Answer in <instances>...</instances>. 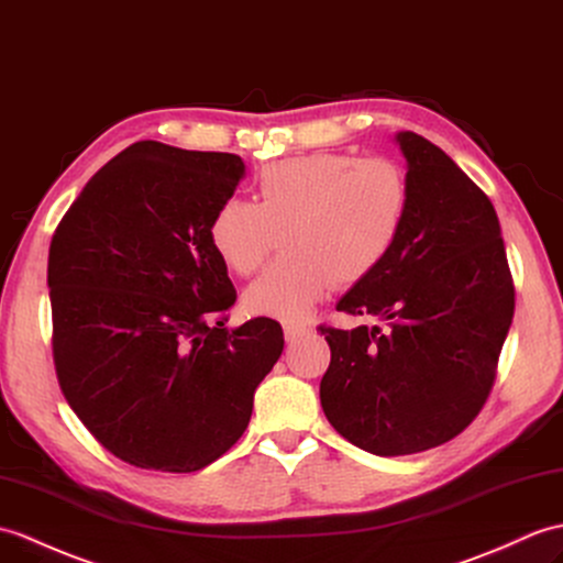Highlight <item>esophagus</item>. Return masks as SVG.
<instances>
[{"label": "esophagus", "mask_w": 563, "mask_h": 563, "mask_svg": "<svg viewBox=\"0 0 563 563\" xmlns=\"http://www.w3.org/2000/svg\"><path fill=\"white\" fill-rule=\"evenodd\" d=\"M283 333H285V341L287 343H297L299 338H305L309 333V329H307V325H302V323H285L283 325Z\"/></svg>", "instance_id": "obj_1"}]
</instances>
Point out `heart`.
Masks as SVG:
<instances>
[{
	"instance_id": "heart-1",
	"label": "heart",
	"mask_w": 563,
	"mask_h": 563,
	"mask_svg": "<svg viewBox=\"0 0 563 563\" xmlns=\"http://www.w3.org/2000/svg\"><path fill=\"white\" fill-rule=\"evenodd\" d=\"M410 213V181L390 158L317 151L266 165L254 206L222 201L208 242L238 276H252L283 240V256L246 287L258 317L299 321L335 285H357L394 254Z\"/></svg>"
}]
</instances>
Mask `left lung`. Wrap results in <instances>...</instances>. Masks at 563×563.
Masks as SVG:
<instances>
[{
	"label": "left lung",
	"mask_w": 563,
	"mask_h": 563,
	"mask_svg": "<svg viewBox=\"0 0 563 563\" xmlns=\"http://www.w3.org/2000/svg\"><path fill=\"white\" fill-rule=\"evenodd\" d=\"M410 213L384 266L338 311L382 319L319 325L331 347L321 408L374 455H408L459 437L479 415L511 329L516 287L489 196L434 143L398 134Z\"/></svg>",
	"instance_id": "1"
}]
</instances>
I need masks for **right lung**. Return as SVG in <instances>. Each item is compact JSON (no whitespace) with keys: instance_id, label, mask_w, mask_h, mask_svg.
Masks as SVG:
<instances>
[{"instance_id":"obj_1","label":"right lung","mask_w":563,"mask_h":563,"mask_svg":"<svg viewBox=\"0 0 563 563\" xmlns=\"http://www.w3.org/2000/svg\"><path fill=\"white\" fill-rule=\"evenodd\" d=\"M244 163L139 141L100 167L52 234V357L64 398L117 459L196 473L250 424L283 352L278 321L225 329L238 292L208 242Z\"/></svg>"}]
</instances>
